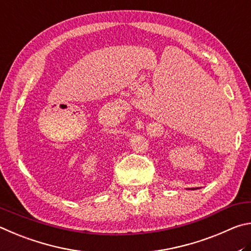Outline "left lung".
<instances>
[{"label":"left lung","instance_id":"left-lung-1","mask_svg":"<svg viewBox=\"0 0 251 251\" xmlns=\"http://www.w3.org/2000/svg\"><path fill=\"white\" fill-rule=\"evenodd\" d=\"M197 188H199V187H195V188H194V187H193V188H191V190H193V191H194V190H197ZM188 190H190V188H188Z\"/></svg>","mask_w":251,"mask_h":251}]
</instances>
